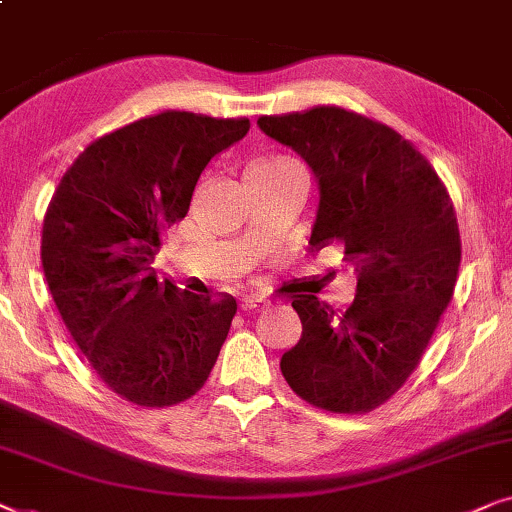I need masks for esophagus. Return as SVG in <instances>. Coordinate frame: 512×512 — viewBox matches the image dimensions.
Instances as JSON below:
<instances>
[{"mask_svg": "<svg viewBox=\"0 0 512 512\" xmlns=\"http://www.w3.org/2000/svg\"><path fill=\"white\" fill-rule=\"evenodd\" d=\"M263 307H268V300H265L263 295H247V298H242V305H240L242 311H258Z\"/></svg>", "mask_w": 512, "mask_h": 512, "instance_id": "esophagus-1", "label": "esophagus"}]
</instances>
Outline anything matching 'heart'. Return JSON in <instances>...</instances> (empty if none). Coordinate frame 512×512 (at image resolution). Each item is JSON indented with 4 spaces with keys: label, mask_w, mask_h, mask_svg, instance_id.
<instances>
[{
    "label": "heart",
    "mask_w": 512,
    "mask_h": 512,
    "mask_svg": "<svg viewBox=\"0 0 512 512\" xmlns=\"http://www.w3.org/2000/svg\"><path fill=\"white\" fill-rule=\"evenodd\" d=\"M288 159H268V161H261V164H256V166H277V164H286Z\"/></svg>",
    "instance_id": "obj_1"
}]
</instances>
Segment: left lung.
I'll return each mask as SVG.
<instances>
[{
  "mask_svg": "<svg viewBox=\"0 0 512 512\" xmlns=\"http://www.w3.org/2000/svg\"><path fill=\"white\" fill-rule=\"evenodd\" d=\"M258 127L318 182L309 249L342 244L358 274L337 314L293 298L302 337L281 355L295 395L335 413L372 411L402 388L453 298L462 242L446 187L397 131L335 106L263 115Z\"/></svg>",
  "mask_w": 512,
  "mask_h": 512,
  "instance_id": "8db88e82",
  "label": "left lung"
}]
</instances>
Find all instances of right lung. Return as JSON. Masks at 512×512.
<instances>
[{"label":"right lung","instance_id":"right-lung-1","mask_svg":"<svg viewBox=\"0 0 512 512\" xmlns=\"http://www.w3.org/2000/svg\"><path fill=\"white\" fill-rule=\"evenodd\" d=\"M247 131V117H143L87 145L48 205L41 263L59 316L99 379L133 404L196 395L226 342L233 295L182 293L152 263L205 166Z\"/></svg>","mask_w":512,"mask_h":512}]
</instances>
